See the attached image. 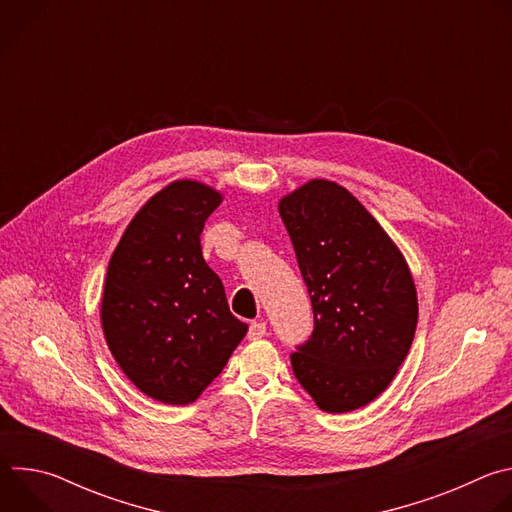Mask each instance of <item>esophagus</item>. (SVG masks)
<instances>
[{
  "label": "esophagus",
  "mask_w": 512,
  "mask_h": 512,
  "mask_svg": "<svg viewBox=\"0 0 512 512\" xmlns=\"http://www.w3.org/2000/svg\"><path fill=\"white\" fill-rule=\"evenodd\" d=\"M267 332V326L263 322H251L249 324V340H259Z\"/></svg>",
  "instance_id": "obj_1"
}]
</instances>
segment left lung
Wrapping results in <instances>:
<instances>
[{"instance_id": "obj_1", "label": "left lung", "mask_w": 512, "mask_h": 512, "mask_svg": "<svg viewBox=\"0 0 512 512\" xmlns=\"http://www.w3.org/2000/svg\"><path fill=\"white\" fill-rule=\"evenodd\" d=\"M314 312L291 369L320 409L344 413L379 397L417 328L409 267L346 188L312 180L279 202Z\"/></svg>"}]
</instances>
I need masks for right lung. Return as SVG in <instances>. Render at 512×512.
<instances>
[{"label":"right lung","instance_id":"1","mask_svg":"<svg viewBox=\"0 0 512 512\" xmlns=\"http://www.w3.org/2000/svg\"><path fill=\"white\" fill-rule=\"evenodd\" d=\"M221 200L200 182H172L135 214L107 267L101 322L109 350L127 379L162 403L198 399L247 334L200 249Z\"/></svg>","mask_w":512,"mask_h":512}]
</instances>
